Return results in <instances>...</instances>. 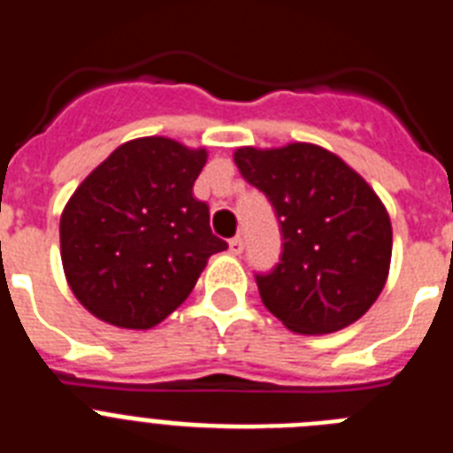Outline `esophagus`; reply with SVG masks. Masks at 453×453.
Listing matches in <instances>:
<instances>
[{
  "label": "esophagus",
  "mask_w": 453,
  "mask_h": 453,
  "mask_svg": "<svg viewBox=\"0 0 453 453\" xmlns=\"http://www.w3.org/2000/svg\"><path fill=\"white\" fill-rule=\"evenodd\" d=\"M242 250H245V240L240 238V235H235V238L229 240V251L231 254H242Z\"/></svg>",
  "instance_id": "34e87169"
}]
</instances>
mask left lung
Instances as JSON below:
<instances>
[{"label":"left lung","mask_w":453,"mask_h":453,"mask_svg":"<svg viewBox=\"0 0 453 453\" xmlns=\"http://www.w3.org/2000/svg\"><path fill=\"white\" fill-rule=\"evenodd\" d=\"M234 161L270 199L281 226V261L256 274L267 311L308 335L363 318L386 286L392 256L390 218L365 179L308 142L240 147Z\"/></svg>","instance_id":"left-lung-1"}]
</instances>
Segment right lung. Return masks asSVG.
I'll list each match as a JSON object with an SVG mask.
<instances>
[{
  "mask_svg": "<svg viewBox=\"0 0 453 453\" xmlns=\"http://www.w3.org/2000/svg\"><path fill=\"white\" fill-rule=\"evenodd\" d=\"M206 150L150 135L119 145L61 215V261L74 297L119 329H151L177 311L226 242L192 195Z\"/></svg>",
  "mask_w": 453,
  "mask_h": 453,
  "instance_id": "1",
  "label": "right lung"
}]
</instances>
